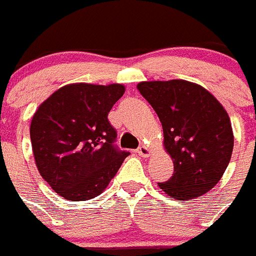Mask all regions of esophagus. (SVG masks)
Here are the masks:
<instances>
[{
    "label": "esophagus",
    "instance_id": "esophagus-1",
    "mask_svg": "<svg viewBox=\"0 0 256 256\" xmlns=\"http://www.w3.org/2000/svg\"><path fill=\"white\" fill-rule=\"evenodd\" d=\"M136 154H140V156H143V158H147L148 154H151V150L148 147H146V146H140V147L136 150Z\"/></svg>",
    "mask_w": 256,
    "mask_h": 256
}]
</instances>
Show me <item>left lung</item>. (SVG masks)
<instances>
[{
  "label": "left lung",
  "instance_id": "obj_1",
  "mask_svg": "<svg viewBox=\"0 0 256 256\" xmlns=\"http://www.w3.org/2000/svg\"><path fill=\"white\" fill-rule=\"evenodd\" d=\"M138 90L158 113L174 173L158 186L177 200L206 194L230 161L233 132L226 110L200 86L186 80L142 82Z\"/></svg>",
  "mask_w": 256,
  "mask_h": 256
}]
</instances>
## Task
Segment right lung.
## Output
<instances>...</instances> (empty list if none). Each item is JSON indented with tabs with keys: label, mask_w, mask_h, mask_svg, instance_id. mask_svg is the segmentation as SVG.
I'll return each instance as SVG.
<instances>
[{
	"label": "right lung",
	"mask_w": 256,
	"mask_h": 256,
	"mask_svg": "<svg viewBox=\"0 0 256 256\" xmlns=\"http://www.w3.org/2000/svg\"><path fill=\"white\" fill-rule=\"evenodd\" d=\"M122 84L75 83L42 102L30 128L36 166L53 190L68 200L98 196L128 158L114 144L108 114L122 98Z\"/></svg>",
	"instance_id": "1"
}]
</instances>
